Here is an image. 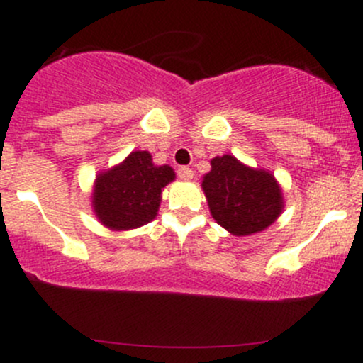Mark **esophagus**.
<instances>
[{
    "instance_id": "1",
    "label": "esophagus",
    "mask_w": 363,
    "mask_h": 363,
    "mask_svg": "<svg viewBox=\"0 0 363 363\" xmlns=\"http://www.w3.org/2000/svg\"><path fill=\"white\" fill-rule=\"evenodd\" d=\"M177 176L179 179H182V181H191V179L194 177V172L189 167H181L177 170Z\"/></svg>"
}]
</instances>
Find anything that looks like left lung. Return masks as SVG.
Here are the masks:
<instances>
[{
	"label": "left lung",
	"mask_w": 363,
	"mask_h": 363,
	"mask_svg": "<svg viewBox=\"0 0 363 363\" xmlns=\"http://www.w3.org/2000/svg\"><path fill=\"white\" fill-rule=\"evenodd\" d=\"M201 187L215 222L242 237L259 234L283 213L281 186L269 170L245 165L234 155L215 157Z\"/></svg>",
	"instance_id": "obj_1"
}]
</instances>
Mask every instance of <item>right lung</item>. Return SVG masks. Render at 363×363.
I'll use <instances>...</instances> for the list:
<instances>
[{"label": "right lung", "instance_id": "right-lung-1", "mask_svg": "<svg viewBox=\"0 0 363 363\" xmlns=\"http://www.w3.org/2000/svg\"><path fill=\"white\" fill-rule=\"evenodd\" d=\"M176 181L170 165H155L152 153L131 152L114 167L97 174L91 189V210L104 227L123 232L155 220L164 187Z\"/></svg>", "mask_w": 363, "mask_h": 363}]
</instances>
